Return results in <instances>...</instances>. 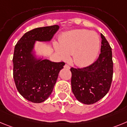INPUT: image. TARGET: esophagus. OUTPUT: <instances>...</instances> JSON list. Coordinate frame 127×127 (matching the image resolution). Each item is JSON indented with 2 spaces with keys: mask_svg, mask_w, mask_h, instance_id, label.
<instances>
[{
  "mask_svg": "<svg viewBox=\"0 0 127 127\" xmlns=\"http://www.w3.org/2000/svg\"><path fill=\"white\" fill-rule=\"evenodd\" d=\"M64 68H66V69H68V70H69V69H70V67L69 65L68 64H65L64 66Z\"/></svg>",
  "mask_w": 127,
  "mask_h": 127,
  "instance_id": "obj_1",
  "label": "esophagus"
}]
</instances>
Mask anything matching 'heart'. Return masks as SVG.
Instances as JSON below:
<instances>
[{
    "label": "heart",
    "mask_w": 127,
    "mask_h": 127,
    "mask_svg": "<svg viewBox=\"0 0 127 127\" xmlns=\"http://www.w3.org/2000/svg\"><path fill=\"white\" fill-rule=\"evenodd\" d=\"M55 43V50L61 59L67 61L72 55L73 61L79 66H87L94 62L100 47L99 36L87 29H74L64 34Z\"/></svg>",
    "instance_id": "heart-1"
}]
</instances>
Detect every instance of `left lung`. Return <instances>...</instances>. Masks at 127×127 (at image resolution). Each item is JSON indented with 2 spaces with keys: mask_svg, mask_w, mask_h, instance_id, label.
Listing matches in <instances>:
<instances>
[{
  "mask_svg": "<svg viewBox=\"0 0 127 127\" xmlns=\"http://www.w3.org/2000/svg\"><path fill=\"white\" fill-rule=\"evenodd\" d=\"M101 38L98 59L86 68L70 69L72 92L77 100L84 104H93L102 99L108 93L112 82V49L102 34Z\"/></svg>",
  "mask_w": 127,
  "mask_h": 127,
  "instance_id": "obj_1",
  "label": "left lung"
}]
</instances>
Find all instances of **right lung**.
<instances>
[{
  "label": "right lung",
  "mask_w": 127,
  "mask_h": 127,
  "mask_svg": "<svg viewBox=\"0 0 127 127\" xmlns=\"http://www.w3.org/2000/svg\"><path fill=\"white\" fill-rule=\"evenodd\" d=\"M59 29L57 25L34 29L24 34L15 45L13 77L20 94L33 103L50 96L64 63L52 62L37 54L36 41L50 42Z\"/></svg>",
  "instance_id": "obj_1"
}]
</instances>
